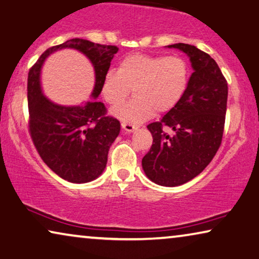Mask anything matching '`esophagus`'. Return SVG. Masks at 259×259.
<instances>
[{
  "label": "esophagus",
  "instance_id": "esophagus-1",
  "mask_svg": "<svg viewBox=\"0 0 259 259\" xmlns=\"http://www.w3.org/2000/svg\"><path fill=\"white\" fill-rule=\"evenodd\" d=\"M137 128H138L137 125L130 124V123H125V122L122 123V129L124 133H134L135 130H137Z\"/></svg>",
  "mask_w": 259,
  "mask_h": 259
}]
</instances>
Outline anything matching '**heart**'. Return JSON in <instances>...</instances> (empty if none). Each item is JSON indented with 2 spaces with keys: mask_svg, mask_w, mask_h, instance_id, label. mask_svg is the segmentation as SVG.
Masks as SVG:
<instances>
[{
  "mask_svg": "<svg viewBox=\"0 0 259 259\" xmlns=\"http://www.w3.org/2000/svg\"><path fill=\"white\" fill-rule=\"evenodd\" d=\"M190 73L180 57H160L135 53L119 61L117 71L111 69L101 83V95L110 106H119L131 88L135 98L113 110L125 123L138 124L151 118L156 110L167 113L183 99Z\"/></svg>",
  "mask_w": 259,
  "mask_h": 259,
  "instance_id": "1",
  "label": "heart"
}]
</instances>
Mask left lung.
I'll list each match as a JSON object with an SVG mask.
<instances>
[{"instance_id":"left-lung-1","label":"left lung","mask_w":259,"mask_h":259,"mask_svg":"<svg viewBox=\"0 0 259 259\" xmlns=\"http://www.w3.org/2000/svg\"><path fill=\"white\" fill-rule=\"evenodd\" d=\"M186 53L193 73L183 99L148 125L153 143L142 159L146 177L160 186H180L200 175L221 145L228 84L216 61L190 44L166 46ZM164 126L174 130L169 137Z\"/></svg>"}]
</instances>
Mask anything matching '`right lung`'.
I'll list each match as a JSON object with an SVG mask.
<instances>
[{
  "label": "right lung",
  "mask_w": 259,
  "mask_h": 259,
  "mask_svg": "<svg viewBox=\"0 0 259 259\" xmlns=\"http://www.w3.org/2000/svg\"><path fill=\"white\" fill-rule=\"evenodd\" d=\"M73 48L86 55L95 68L96 82L93 100L76 106H61L46 98L40 81L41 67L46 57L59 49ZM118 49L73 38L46 50L28 76L29 128L33 144L44 163L73 184L95 180L105 171L108 151L118 136L121 124L106 116V107L95 101L101 83Z\"/></svg>",
  "instance_id": "add662e5"
}]
</instances>
